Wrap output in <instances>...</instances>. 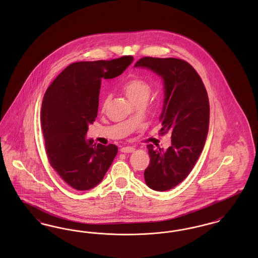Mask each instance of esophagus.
<instances>
[{
  "instance_id": "obj_1",
  "label": "esophagus",
  "mask_w": 258,
  "mask_h": 258,
  "mask_svg": "<svg viewBox=\"0 0 258 258\" xmlns=\"http://www.w3.org/2000/svg\"><path fill=\"white\" fill-rule=\"evenodd\" d=\"M135 148L130 147V146L123 147L121 149V152H122V153H133V152H135Z\"/></svg>"
}]
</instances>
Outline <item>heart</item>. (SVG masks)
I'll list each match as a JSON object with an SVG mask.
<instances>
[{"label":"heart","instance_id":"1","mask_svg":"<svg viewBox=\"0 0 258 258\" xmlns=\"http://www.w3.org/2000/svg\"><path fill=\"white\" fill-rule=\"evenodd\" d=\"M122 89L124 94L126 95V97L133 103H135L142 99H148L152 91L151 85L148 83L147 81L141 78H136V77L131 78L127 81H125L123 84ZM109 99H110V96H107L104 98L102 103V108L105 107Z\"/></svg>","mask_w":258,"mask_h":258}]
</instances>
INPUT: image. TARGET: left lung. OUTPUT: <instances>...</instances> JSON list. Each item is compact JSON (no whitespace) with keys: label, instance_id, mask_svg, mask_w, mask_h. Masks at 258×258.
I'll return each instance as SVG.
<instances>
[{"label":"left lung","instance_id":"left-lung-1","mask_svg":"<svg viewBox=\"0 0 258 258\" xmlns=\"http://www.w3.org/2000/svg\"><path fill=\"white\" fill-rule=\"evenodd\" d=\"M135 68L150 70L163 82L160 132L171 134V146L163 151L147 145L144 178L150 188L165 191L184 181L201 155L209 131L208 95L196 70L183 60L144 57Z\"/></svg>","mask_w":258,"mask_h":258}]
</instances>
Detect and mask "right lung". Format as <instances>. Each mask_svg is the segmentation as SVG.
<instances>
[{
  "mask_svg": "<svg viewBox=\"0 0 258 258\" xmlns=\"http://www.w3.org/2000/svg\"><path fill=\"white\" fill-rule=\"evenodd\" d=\"M132 56L111 61H78L66 68L46 90L40 121L51 166L74 189L98 185L118 153L86 139L89 125L98 116L101 80L123 74Z\"/></svg>",
  "mask_w": 258,
  "mask_h": 258,
  "instance_id": "1",
  "label": "right lung"
}]
</instances>
